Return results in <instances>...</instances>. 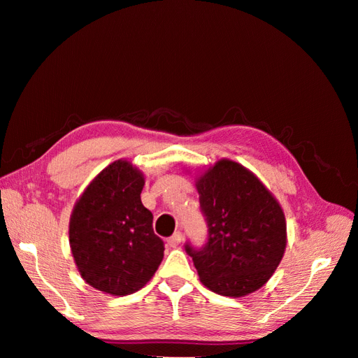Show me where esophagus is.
Listing matches in <instances>:
<instances>
[{"label": "esophagus", "mask_w": 358, "mask_h": 358, "mask_svg": "<svg viewBox=\"0 0 358 358\" xmlns=\"http://www.w3.org/2000/svg\"><path fill=\"white\" fill-rule=\"evenodd\" d=\"M180 242H182V233L180 231H176L171 237H169V241H167L170 248H178L180 245Z\"/></svg>", "instance_id": "obj_1"}]
</instances>
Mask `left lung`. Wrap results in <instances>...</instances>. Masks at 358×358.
<instances>
[{
    "label": "left lung",
    "mask_w": 358,
    "mask_h": 358,
    "mask_svg": "<svg viewBox=\"0 0 358 358\" xmlns=\"http://www.w3.org/2000/svg\"><path fill=\"white\" fill-rule=\"evenodd\" d=\"M209 227L201 249L187 245L201 284L221 296L243 297L272 278L287 248L279 201L251 170L222 158L196 176Z\"/></svg>",
    "instance_id": "8db88e82"
}]
</instances>
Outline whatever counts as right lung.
Instances as JSON below:
<instances>
[{
    "label": "right lung",
    "instance_id": "obj_1",
    "mask_svg": "<svg viewBox=\"0 0 358 358\" xmlns=\"http://www.w3.org/2000/svg\"><path fill=\"white\" fill-rule=\"evenodd\" d=\"M145 175L127 159L103 169L76 201L69 224L71 254L86 284L110 296L143 288L164 257L154 216L140 194Z\"/></svg>",
    "mask_w": 358,
    "mask_h": 358
}]
</instances>
